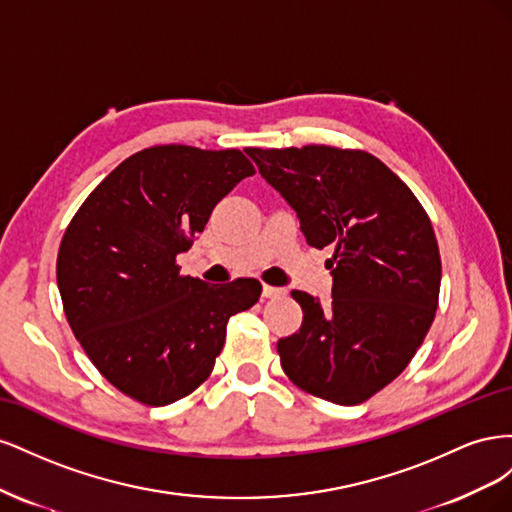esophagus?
Masks as SVG:
<instances>
[{"mask_svg":"<svg viewBox=\"0 0 512 512\" xmlns=\"http://www.w3.org/2000/svg\"><path fill=\"white\" fill-rule=\"evenodd\" d=\"M284 292H286L284 288H277V286H269V284L262 286V297L265 299H277V297H282Z\"/></svg>","mask_w":512,"mask_h":512,"instance_id":"34e87169","label":"esophagus"}]
</instances>
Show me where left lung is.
Instances as JSON below:
<instances>
[{"mask_svg": "<svg viewBox=\"0 0 512 512\" xmlns=\"http://www.w3.org/2000/svg\"><path fill=\"white\" fill-rule=\"evenodd\" d=\"M245 151L297 211L307 243L335 247L331 303L292 290L303 322L277 342L284 374L333 404H363L408 367L436 318L442 262L429 215L367 151Z\"/></svg>", "mask_w": 512, "mask_h": 512, "instance_id": "8db88e82", "label": "left lung"}]
</instances>
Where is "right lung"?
Masks as SVG:
<instances>
[{"mask_svg": "<svg viewBox=\"0 0 512 512\" xmlns=\"http://www.w3.org/2000/svg\"><path fill=\"white\" fill-rule=\"evenodd\" d=\"M254 173L239 149L156 145L123 160L74 213L57 254L59 294L74 337L123 395L168 406L196 391L230 316L258 301L252 277L209 286L177 265L213 207Z\"/></svg>", "mask_w": 512, "mask_h": 512, "instance_id": "obj_1", "label": "right lung"}]
</instances>
